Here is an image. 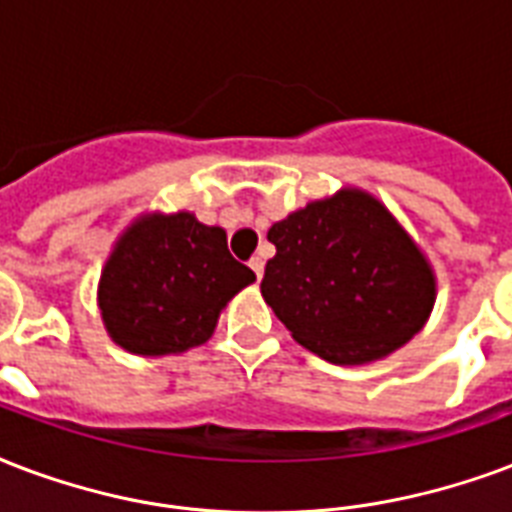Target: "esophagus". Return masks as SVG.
Masks as SVG:
<instances>
[{
  "mask_svg": "<svg viewBox=\"0 0 512 512\" xmlns=\"http://www.w3.org/2000/svg\"><path fill=\"white\" fill-rule=\"evenodd\" d=\"M249 268H252V271H255V276L257 279H263V271H265V260L260 255L257 257H252V260H249Z\"/></svg>",
  "mask_w": 512,
  "mask_h": 512,
  "instance_id": "obj_1",
  "label": "esophagus"
}]
</instances>
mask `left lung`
<instances>
[{"label": "left lung", "mask_w": 512, "mask_h": 512, "mask_svg": "<svg viewBox=\"0 0 512 512\" xmlns=\"http://www.w3.org/2000/svg\"><path fill=\"white\" fill-rule=\"evenodd\" d=\"M265 303L333 365L384 360L427 325L438 282L427 255L376 195L341 187L273 222Z\"/></svg>", "instance_id": "8db88e82"}]
</instances>
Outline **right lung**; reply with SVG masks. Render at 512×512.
Wrapping results in <instances>:
<instances>
[{
    "instance_id": "1",
    "label": "right lung",
    "mask_w": 512,
    "mask_h": 512,
    "mask_svg": "<svg viewBox=\"0 0 512 512\" xmlns=\"http://www.w3.org/2000/svg\"><path fill=\"white\" fill-rule=\"evenodd\" d=\"M252 282L255 273L228 252L225 230L193 212H147L117 236L96 300L120 349L166 357L209 341L222 308Z\"/></svg>"
}]
</instances>
